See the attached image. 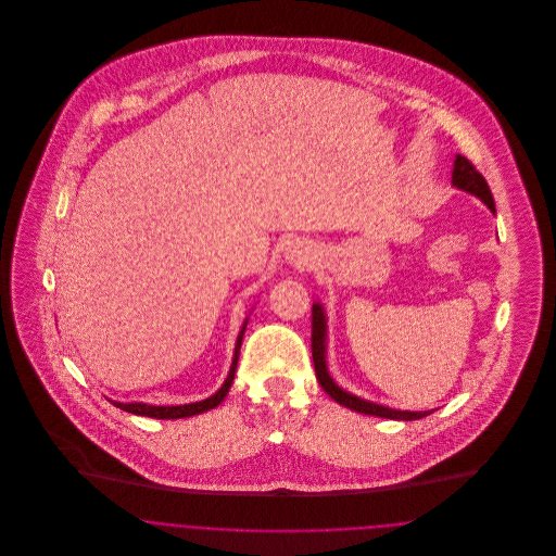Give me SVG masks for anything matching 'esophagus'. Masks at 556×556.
Wrapping results in <instances>:
<instances>
[{
  "label": "esophagus",
  "instance_id": "34e87169",
  "mask_svg": "<svg viewBox=\"0 0 556 556\" xmlns=\"http://www.w3.org/2000/svg\"><path fill=\"white\" fill-rule=\"evenodd\" d=\"M283 258H286L288 265L295 266V268H306L315 261V248L306 239H291L286 245Z\"/></svg>",
  "mask_w": 556,
  "mask_h": 556
}]
</instances>
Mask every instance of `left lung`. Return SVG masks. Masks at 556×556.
Instances as JSON below:
<instances>
[{"label": "left lung", "instance_id": "obj_1", "mask_svg": "<svg viewBox=\"0 0 556 556\" xmlns=\"http://www.w3.org/2000/svg\"><path fill=\"white\" fill-rule=\"evenodd\" d=\"M452 187L476 195L477 200H481L490 211L496 214L494 198H492V191L485 184V179L481 177V173L477 170L476 166L460 154H456V159H454ZM313 361H315V370H317L320 388L338 404H342L350 410L381 417V419H394V421H417V419H424L433 413V408L431 410H400V408H392L386 404L370 402V400L356 396L352 392H345L344 388H340L327 367V315H325V306L320 302L313 304Z\"/></svg>", "mask_w": 556, "mask_h": 556}]
</instances>
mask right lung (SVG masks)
Segmentation results:
<instances>
[{
	"label": "right lung",
	"mask_w": 556,
	"mask_h": 556,
	"mask_svg": "<svg viewBox=\"0 0 556 556\" xmlns=\"http://www.w3.org/2000/svg\"><path fill=\"white\" fill-rule=\"evenodd\" d=\"M248 318L243 320L241 329H239L238 342H236V350H233V361H231V369L229 375L225 379V383L206 400H200V402H189V404H175V406H159V404H148V402H118V400H110L116 408L121 410H127L132 415H139V417H152V419H186V417H193V415H200V413H206L214 406H218L225 396L229 394V388L233 383V377H236V369H238L239 348H241V340H243V333H245V327H248Z\"/></svg>",
	"instance_id": "obj_1"
}]
</instances>
